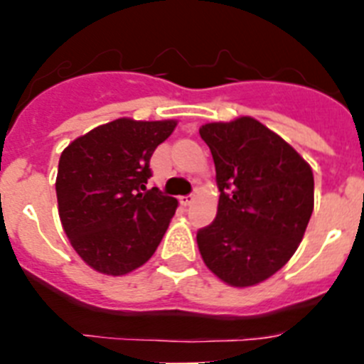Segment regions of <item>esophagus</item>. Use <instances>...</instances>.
<instances>
[{"label":"esophagus","instance_id":"34e87169","mask_svg":"<svg viewBox=\"0 0 364 364\" xmlns=\"http://www.w3.org/2000/svg\"><path fill=\"white\" fill-rule=\"evenodd\" d=\"M193 200H195V197H193V195H189V197H180V204L182 205H191Z\"/></svg>","mask_w":364,"mask_h":364}]
</instances>
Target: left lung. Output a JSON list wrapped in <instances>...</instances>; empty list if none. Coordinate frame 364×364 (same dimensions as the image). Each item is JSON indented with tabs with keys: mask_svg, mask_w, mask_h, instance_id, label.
Wrapping results in <instances>:
<instances>
[{
	"mask_svg": "<svg viewBox=\"0 0 364 364\" xmlns=\"http://www.w3.org/2000/svg\"><path fill=\"white\" fill-rule=\"evenodd\" d=\"M213 154L217 217L197 233L205 266L220 281L246 288L291 259L314 211V173L277 133L252 117L202 125Z\"/></svg>",
	"mask_w": 364,
	"mask_h": 364,
	"instance_id": "left-lung-1",
	"label": "left lung"
}]
</instances>
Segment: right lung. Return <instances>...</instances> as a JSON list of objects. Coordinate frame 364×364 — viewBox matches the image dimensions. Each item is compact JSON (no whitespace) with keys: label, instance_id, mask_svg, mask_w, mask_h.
<instances>
[{"label":"right lung","instance_id":"right-lung-1","mask_svg":"<svg viewBox=\"0 0 364 364\" xmlns=\"http://www.w3.org/2000/svg\"><path fill=\"white\" fill-rule=\"evenodd\" d=\"M175 120L118 118L78 136L58 164V213L74 252L105 275H125L156 252L176 198L147 189L154 149Z\"/></svg>","mask_w":364,"mask_h":364}]
</instances>
